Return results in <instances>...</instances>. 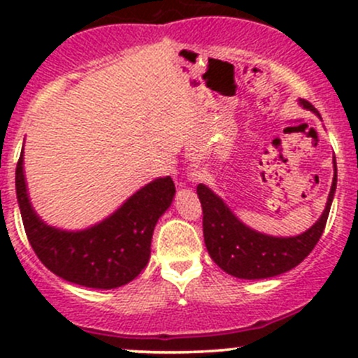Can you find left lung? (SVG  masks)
Wrapping results in <instances>:
<instances>
[{"instance_id": "obj_1", "label": "left lung", "mask_w": 358, "mask_h": 358, "mask_svg": "<svg viewBox=\"0 0 358 358\" xmlns=\"http://www.w3.org/2000/svg\"><path fill=\"white\" fill-rule=\"evenodd\" d=\"M299 106L320 117L315 107L306 100H299ZM333 185L322 215L308 230L289 237L268 236L251 229L237 218L236 213L218 194L213 192L204 183H199L197 196L202 206L204 243L213 262L229 275L248 280L268 279L298 266L312 252L326 229L338 182L336 159H333Z\"/></svg>"}]
</instances>
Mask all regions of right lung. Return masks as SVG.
<instances>
[{
    "instance_id": "right-lung-1",
    "label": "right lung",
    "mask_w": 358,
    "mask_h": 358,
    "mask_svg": "<svg viewBox=\"0 0 358 358\" xmlns=\"http://www.w3.org/2000/svg\"><path fill=\"white\" fill-rule=\"evenodd\" d=\"M15 190L25 234L43 265L67 282L93 289H114L140 275L149 263L154 229L176 192L171 176H161L136 190L102 222L83 230L57 229L32 208L24 147L15 169Z\"/></svg>"
}]
</instances>
